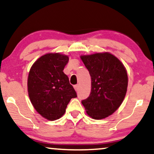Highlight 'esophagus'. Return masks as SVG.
Instances as JSON below:
<instances>
[{
	"label": "esophagus",
	"instance_id": "obj_1",
	"mask_svg": "<svg viewBox=\"0 0 154 154\" xmlns=\"http://www.w3.org/2000/svg\"><path fill=\"white\" fill-rule=\"evenodd\" d=\"M74 88H75V91H78V89H79V85H75L74 86Z\"/></svg>",
	"mask_w": 154,
	"mask_h": 154
}]
</instances>
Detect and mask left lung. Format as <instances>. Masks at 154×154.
<instances>
[{"label":"left lung","instance_id":"1","mask_svg":"<svg viewBox=\"0 0 154 154\" xmlns=\"http://www.w3.org/2000/svg\"><path fill=\"white\" fill-rule=\"evenodd\" d=\"M81 59L91 79V93L82 103L92 118H105L120 107L125 96L128 84L125 67L107 52L82 56Z\"/></svg>","mask_w":154,"mask_h":154}]
</instances>
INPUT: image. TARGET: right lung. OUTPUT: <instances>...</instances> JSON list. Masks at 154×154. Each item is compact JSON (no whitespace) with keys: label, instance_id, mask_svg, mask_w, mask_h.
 I'll list each match as a JSON object with an SVG mask.
<instances>
[{"label":"right lung","instance_id":"1","mask_svg":"<svg viewBox=\"0 0 154 154\" xmlns=\"http://www.w3.org/2000/svg\"><path fill=\"white\" fill-rule=\"evenodd\" d=\"M68 56L47 53L31 67L27 89L30 101L36 111L48 120H56L65 114L71 98L77 93L63 69Z\"/></svg>","mask_w":154,"mask_h":154}]
</instances>
